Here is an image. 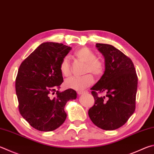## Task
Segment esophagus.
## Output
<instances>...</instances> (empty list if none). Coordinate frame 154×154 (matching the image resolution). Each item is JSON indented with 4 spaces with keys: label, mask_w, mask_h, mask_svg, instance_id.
Masks as SVG:
<instances>
[{
    "label": "esophagus",
    "mask_w": 154,
    "mask_h": 154,
    "mask_svg": "<svg viewBox=\"0 0 154 154\" xmlns=\"http://www.w3.org/2000/svg\"><path fill=\"white\" fill-rule=\"evenodd\" d=\"M85 91H78L77 92V94H79V95H82V94H84Z\"/></svg>",
    "instance_id": "1"
}]
</instances>
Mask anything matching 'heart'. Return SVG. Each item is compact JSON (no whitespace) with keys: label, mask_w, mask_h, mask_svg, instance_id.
Segmentation results:
<instances>
[{"label":"heart","mask_w":154,"mask_h":154,"mask_svg":"<svg viewBox=\"0 0 154 154\" xmlns=\"http://www.w3.org/2000/svg\"><path fill=\"white\" fill-rule=\"evenodd\" d=\"M75 56L79 60L86 63L85 73L91 72L97 77L104 73L105 66L104 63L97 58V56L91 50L88 48H82L75 52ZM60 71L63 75L69 77L71 72V66L69 57H64L60 63ZM94 79L91 74L83 77H72L65 81L66 88L82 91L93 84Z\"/></svg>","instance_id":"b5f03b06"}]
</instances>
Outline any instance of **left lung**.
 I'll return each mask as SVG.
<instances>
[{
  "mask_svg": "<svg viewBox=\"0 0 154 154\" xmlns=\"http://www.w3.org/2000/svg\"><path fill=\"white\" fill-rule=\"evenodd\" d=\"M105 60L104 74L91 89L95 104L88 111L93 123L102 129L112 131L126 123L135 110L137 76L129 58L113 46L96 44ZM97 92H105L99 97Z\"/></svg>",
  "mask_w": 154,
  "mask_h": 154,
  "instance_id": "obj_1",
  "label": "left lung"
}]
</instances>
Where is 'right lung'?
Returning a JSON list of instances; mask_svg holds the SVG:
<instances>
[{
  "label": "right lung",
  "instance_id": "1",
  "mask_svg": "<svg viewBox=\"0 0 154 154\" xmlns=\"http://www.w3.org/2000/svg\"><path fill=\"white\" fill-rule=\"evenodd\" d=\"M71 50L63 44L44 42L19 66L15 82L19 112L38 131H52L59 127L66 118V102L77 98L74 89L56 90L63 82L60 63Z\"/></svg>",
  "mask_w": 154,
  "mask_h": 154
}]
</instances>
